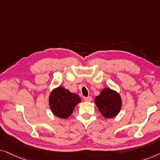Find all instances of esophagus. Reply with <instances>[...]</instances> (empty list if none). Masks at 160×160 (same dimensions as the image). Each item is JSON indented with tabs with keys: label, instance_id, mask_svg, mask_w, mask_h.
Segmentation results:
<instances>
[{
	"label": "esophagus",
	"instance_id": "esophagus-1",
	"mask_svg": "<svg viewBox=\"0 0 160 160\" xmlns=\"http://www.w3.org/2000/svg\"><path fill=\"white\" fill-rule=\"evenodd\" d=\"M92 100V97H84V101L86 102H91Z\"/></svg>",
	"mask_w": 160,
	"mask_h": 160
}]
</instances>
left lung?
Returning a JSON list of instances; mask_svg holds the SVG:
<instances>
[{
  "mask_svg": "<svg viewBox=\"0 0 160 160\" xmlns=\"http://www.w3.org/2000/svg\"><path fill=\"white\" fill-rule=\"evenodd\" d=\"M94 102L99 112L106 118L116 116L122 105L120 94L116 91L107 88L102 89L99 95L96 97Z\"/></svg>",
  "mask_w": 160,
  "mask_h": 160,
  "instance_id": "left-lung-1",
  "label": "left lung"
}]
</instances>
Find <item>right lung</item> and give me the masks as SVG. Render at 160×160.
I'll return each mask as SVG.
<instances>
[{"instance_id": "add662e5", "label": "right lung", "mask_w": 160, "mask_h": 160, "mask_svg": "<svg viewBox=\"0 0 160 160\" xmlns=\"http://www.w3.org/2000/svg\"><path fill=\"white\" fill-rule=\"evenodd\" d=\"M80 102L81 99L78 94L61 86L53 89L49 97L51 111L60 118L65 119L71 116L75 106Z\"/></svg>"}]
</instances>
